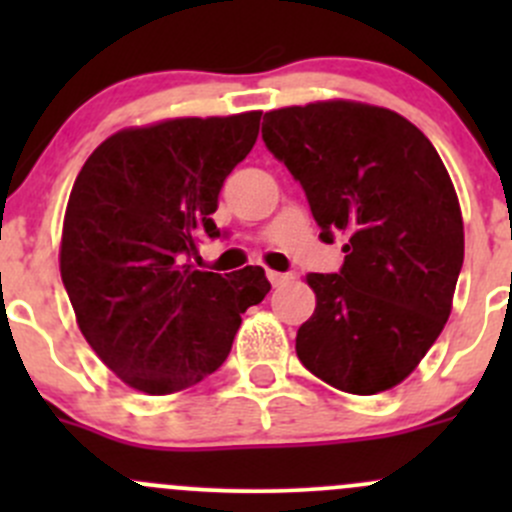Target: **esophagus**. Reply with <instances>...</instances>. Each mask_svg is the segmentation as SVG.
<instances>
[{"label": "esophagus", "mask_w": 512, "mask_h": 512, "mask_svg": "<svg viewBox=\"0 0 512 512\" xmlns=\"http://www.w3.org/2000/svg\"><path fill=\"white\" fill-rule=\"evenodd\" d=\"M267 280H270L272 285H275V287H280V285H285V282L292 280V275H289V272H275V270H267Z\"/></svg>", "instance_id": "34e87169"}]
</instances>
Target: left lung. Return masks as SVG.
<instances>
[{
  "instance_id": "left-lung-1",
  "label": "left lung",
  "mask_w": 512,
  "mask_h": 512,
  "mask_svg": "<svg viewBox=\"0 0 512 512\" xmlns=\"http://www.w3.org/2000/svg\"><path fill=\"white\" fill-rule=\"evenodd\" d=\"M262 141L287 165L344 265L309 272L317 307L297 356L347 394L401 384L451 314L463 220L448 170L426 136L389 108L317 101L265 113Z\"/></svg>"
}]
</instances>
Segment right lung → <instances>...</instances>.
I'll list each match as a JSON object with an SVG mask.
<instances>
[{
	"instance_id": "1",
	"label": "right lung",
	"mask_w": 512,
	"mask_h": 512,
	"mask_svg": "<svg viewBox=\"0 0 512 512\" xmlns=\"http://www.w3.org/2000/svg\"><path fill=\"white\" fill-rule=\"evenodd\" d=\"M260 111L126 128L81 168L61 235V280L103 364L146 394L188 389L223 366L242 314L270 292L262 267L193 265L225 178L252 151Z\"/></svg>"
}]
</instances>
